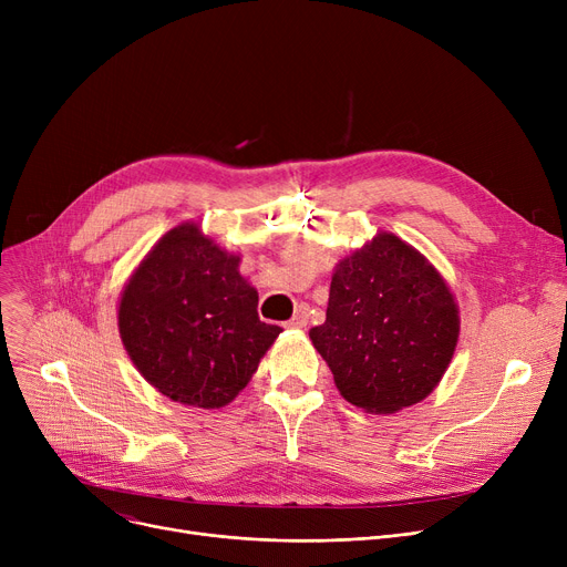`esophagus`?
Masks as SVG:
<instances>
[{
  "instance_id": "esophagus-1",
  "label": "esophagus",
  "mask_w": 567,
  "mask_h": 567,
  "mask_svg": "<svg viewBox=\"0 0 567 567\" xmlns=\"http://www.w3.org/2000/svg\"><path fill=\"white\" fill-rule=\"evenodd\" d=\"M308 306H299L293 310V315H291V319L287 321V326L289 329H303V326L308 323Z\"/></svg>"
}]
</instances>
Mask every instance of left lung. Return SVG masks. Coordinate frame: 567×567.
<instances>
[{
	"label": "left lung",
	"instance_id": "1",
	"mask_svg": "<svg viewBox=\"0 0 567 567\" xmlns=\"http://www.w3.org/2000/svg\"><path fill=\"white\" fill-rule=\"evenodd\" d=\"M457 336L449 285L421 252L385 231L338 264L326 321L310 331L342 398L370 413L425 400Z\"/></svg>",
	"mask_w": 567,
	"mask_h": 567
}]
</instances>
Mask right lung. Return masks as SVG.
Segmentation results:
<instances>
[{
  "label": "right lung",
  "mask_w": 567,
  "mask_h": 567,
  "mask_svg": "<svg viewBox=\"0 0 567 567\" xmlns=\"http://www.w3.org/2000/svg\"><path fill=\"white\" fill-rule=\"evenodd\" d=\"M259 296L238 257L186 223L144 257L118 303V333L140 374L174 402L218 409L255 374L280 326L257 315Z\"/></svg>",
  "instance_id": "1"
}]
</instances>
